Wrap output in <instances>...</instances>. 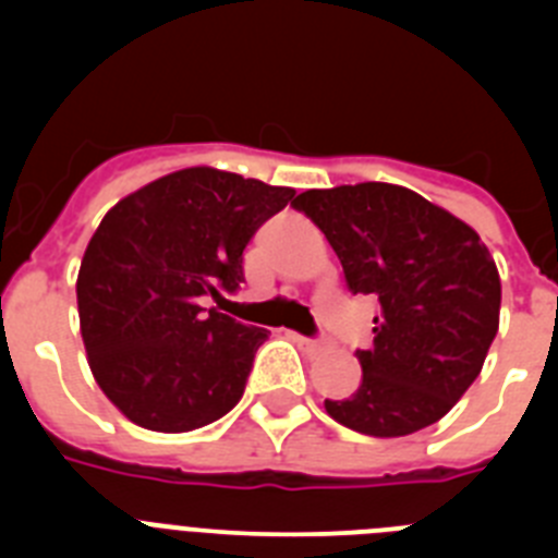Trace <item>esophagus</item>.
<instances>
[{
	"label": "esophagus",
	"mask_w": 558,
	"mask_h": 558,
	"mask_svg": "<svg viewBox=\"0 0 558 558\" xmlns=\"http://www.w3.org/2000/svg\"><path fill=\"white\" fill-rule=\"evenodd\" d=\"M290 338H293L295 343H299V347H302V349H307V352H322V349H324L322 340L304 338V335H299V332H290Z\"/></svg>",
	"instance_id": "34e87169"
}]
</instances>
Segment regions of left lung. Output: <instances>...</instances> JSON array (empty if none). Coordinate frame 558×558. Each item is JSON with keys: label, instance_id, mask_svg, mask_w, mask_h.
<instances>
[{"label": "left lung", "instance_id": "obj_1", "mask_svg": "<svg viewBox=\"0 0 558 558\" xmlns=\"http://www.w3.org/2000/svg\"><path fill=\"white\" fill-rule=\"evenodd\" d=\"M343 265L352 293L374 295L363 379L329 416L377 438L411 436L445 416L481 374L500 324V274L472 226L383 181L307 190L293 201Z\"/></svg>", "mask_w": 558, "mask_h": 558}]
</instances>
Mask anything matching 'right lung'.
<instances>
[{
	"label": "right lung",
	"mask_w": 558,
	"mask_h": 558,
	"mask_svg": "<svg viewBox=\"0 0 558 558\" xmlns=\"http://www.w3.org/2000/svg\"><path fill=\"white\" fill-rule=\"evenodd\" d=\"M295 190L186 167L106 211L77 274L88 366L133 425L186 433L240 402L268 329L211 307L243 282V251Z\"/></svg>",
	"instance_id": "1"
}]
</instances>
